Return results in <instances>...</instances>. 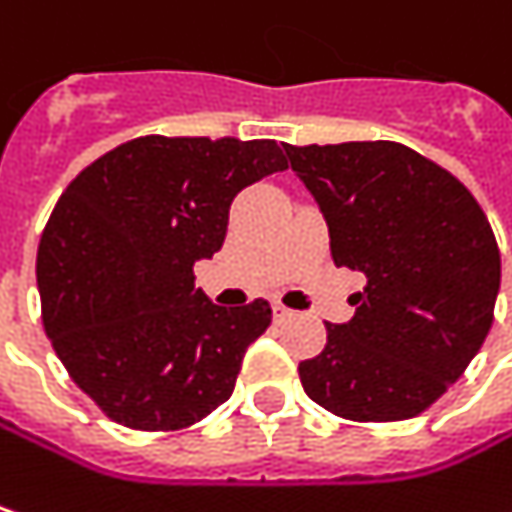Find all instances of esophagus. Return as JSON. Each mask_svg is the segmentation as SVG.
Segmentation results:
<instances>
[{"label": "esophagus", "mask_w": 512, "mask_h": 512, "mask_svg": "<svg viewBox=\"0 0 512 512\" xmlns=\"http://www.w3.org/2000/svg\"><path fill=\"white\" fill-rule=\"evenodd\" d=\"M274 317L276 320H285V317H291V309H285L282 303H274Z\"/></svg>", "instance_id": "esophagus-1"}]
</instances>
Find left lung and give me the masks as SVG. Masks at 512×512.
Returning <instances> with one entry per match:
<instances>
[{
    "label": "left lung",
    "mask_w": 512,
    "mask_h": 512,
    "mask_svg": "<svg viewBox=\"0 0 512 512\" xmlns=\"http://www.w3.org/2000/svg\"><path fill=\"white\" fill-rule=\"evenodd\" d=\"M320 203L338 268L367 276L349 323L300 361L320 408L352 422L411 420L463 376L495 320L501 253L475 195L402 142L288 145Z\"/></svg>",
    "instance_id": "obj_1"
}]
</instances>
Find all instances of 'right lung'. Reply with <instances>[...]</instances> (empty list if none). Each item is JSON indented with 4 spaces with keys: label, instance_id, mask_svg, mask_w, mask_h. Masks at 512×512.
Masks as SVG:
<instances>
[{
    "label": "right lung",
    "instance_id": "right-lung-1",
    "mask_svg": "<svg viewBox=\"0 0 512 512\" xmlns=\"http://www.w3.org/2000/svg\"><path fill=\"white\" fill-rule=\"evenodd\" d=\"M285 168L274 139L148 133L63 189L37 250L43 329L104 417L177 431L230 399L271 306H215L192 268L221 250L238 192Z\"/></svg>",
    "mask_w": 512,
    "mask_h": 512
}]
</instances>
